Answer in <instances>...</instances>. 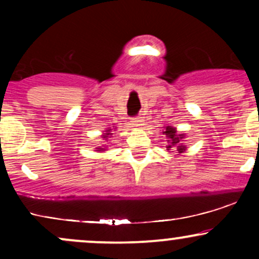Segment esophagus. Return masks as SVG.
<instances>
[{"mask_svg":"<svg viewBox=\"0 0 259 259\" xmlns=\"http://www.w3.org/2000/svg\"><path fill=\"white\" fill-rule=\"evenodd\" d=\"M142 121H144V119H142V117H140V115H138V117L132 118V124L134 126H141Z\"/></svg>","mask_w":259,"mask_h":259,"instance_id":"obj_1","label":"esophagus"}]
</instances>
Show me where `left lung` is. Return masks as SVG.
<instances>
[{"label":"left lung","instance_id":"obj_1","mask_svg":"<svg viewBox=\"0 0 259 259\" xmlns=\"http://www.w3.org/2000/svg\"><path fill=\"white\" fill-rule=\"evenodd\" d=\"M163 133H164L169 139L168 140L169 145H168L167 150H170L171 147H177L179 152H183V151H185V146H183V145L179 144L180 140L183 139V136H184L183 134H181V135H178L177 130H175L174 127H171V126H167L165 132H163Z\"/></svg>","mask_w":259,"mask_h":259}]
</instances>
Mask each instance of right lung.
<instances>
[{
    "label": "right lung",
    "instance_id": "right-lung-1",
    "mask_svg": "<svg viewBox=\"0 0 259 259\" xmlns=\"http://www.w3.org/2000/svg\"><path fill=\"white\" fill-rule=\"evenodd\" d=\"M109 135H111V129H108V130H107V132H106V134H105V135H102V138L106 140L107 138H108V136H109Z\"/></svg>",
    "mask_w": 259,
    "mask_h": 259
}]
</instances>
